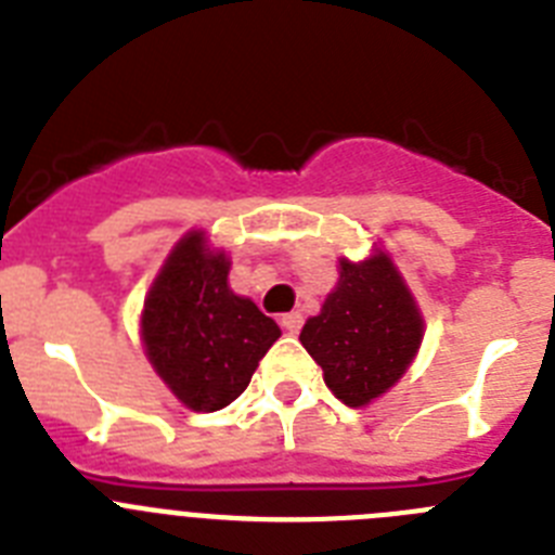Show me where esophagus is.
Instances as JSON below:
<instances>
[{
  "label": "esophagus",
  "mask_w": 555,
  "mask_h": 555,
  "mask_svg": "<svg viewBox=\"0 0 555 555\" xmlns=\"http://www.w3.org/2000/svg\"><path fill=\"white\" fill-rule=\"evenodd\" d=\"M281 327L286 333H300V327H302V313H297V311H292V313H283L281 317Z\"/></svg>",
  "instance_id": "esophagus-1"
}]
</instances>
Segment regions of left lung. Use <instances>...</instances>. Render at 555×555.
I'll list each match as a JSON object with an SVG mask.
<instances>
[{
	"label": "left lung",
	"mask_w": 555,
	"mask_h": 555,
	"mask_svg": "<svg viewBox=\"0 0 555 555\" xmlns=\"http://www.w3.org/2000/svg\"><path fill=\"white\" fill-rule=\"evenodd\" d=\"M325 384L350 409L372 403L405 375L423 345V313L386 253L338 261V283L300 333Z\"/></svg>",
	"instance_id": "left-lung-1"
}]
</instances>
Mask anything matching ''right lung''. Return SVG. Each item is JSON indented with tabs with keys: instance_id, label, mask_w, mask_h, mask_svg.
<instances>
[{
	"instance_id": "right-lung-1",
	"label": "right lung",
	"mask_w": 555,
	"mask_h": 555,
	"mask_svg": "<svg viewBox=\"0 0 555 555\" xmlns=\"http://www.w3.org/2000/svg\"><path fill=\"white\" fill-rule=\"evenodd\" d=\"M230 261L191 230L166 258L141 313L150 364L191 411H219L249 386L281 327L228 286Z\"/></svg>"
}]
</instances>
